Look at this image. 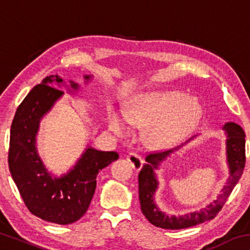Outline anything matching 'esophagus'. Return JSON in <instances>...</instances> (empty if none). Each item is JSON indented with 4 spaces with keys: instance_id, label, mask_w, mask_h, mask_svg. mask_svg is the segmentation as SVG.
Returning a JSON list of instances; mask_svg holds the SVG:
<instances>
[{
    "instance_id": "1",
    "label": "esophagus",
    "mask_w": 250,
    "mask_h": 250,
    "mask_svg": "<svg viewBox=\"0 0 250 250\" xmlns=\"http://www.w3.org/2000/svg\"><path fill=\"white\" fill-rule=\"evenodd\" d=\"M126 160L129 161L134 170H140L143 164V160L141 159V156L134 153V152H130V153L126 155Z\"/></svg>"
}]
</instances>
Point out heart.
<instances>
[{
    "label": "heart",
    "mask_w": 250,
    "mask_h": 250,
    "mask_svg": "<svg viewBox=\"0 0 250 250\" xmlns=\"http://www.w3.org/2000/svg\"><path fill=\"white\" fill-rule=\"evenodd\" d=\"M202 107L194 98L177 91L151 92L131 99L122 111L108 113V128L117 134H125L126 125L145 126L143 139L151 147L164 149L182 140L200 121Z\"/></svg>",
    "instance_id": "obj_1"
}]
</instances>
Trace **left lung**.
<instances>
[{
    "mask_svg": "<svg viewBox=\"0 0 250 250\" xmlns=\"http://www.w3.org/2000/svg\"><path fill=\"white\" fill-rule=\"evenodd\" d=\"M223 130L225 131L227 138L226 158L229 176L216 200L204 208L193 211V213L180 215V216H175V215L170 216L164 211L160 210L154 201L155 192L159 188V182L156 180L154 170H158L161 163H163L167 159V156H170L173 152L179 150L184 145L173 150L156 152V153L146 155V163L142 167L140 173H139V200H140L143 215L152 225L164 228V229H182V228L192 227L213 219L222 209L235 185L238 183L245 167V161H246V156H245V137L246 135H245L242 126L236 125L235 122H227L224 125ZM194 138L195 137L189 139L186 143L193 140Z\"/></svg>",
    "mask_w": 250,
    "mask_h": 250,
    "instance_id": "1",
    "label": "left lung"
}]
</instances>
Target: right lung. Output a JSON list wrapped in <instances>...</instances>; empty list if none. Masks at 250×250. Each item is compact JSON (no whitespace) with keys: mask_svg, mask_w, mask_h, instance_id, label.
<instances>
[{"mask_svg":"<svg viewBox=\"0 0 250 250\" xmlns=\"http://www.w3.org/2000/svg\"><path fill=\"white\" fill-rule=\"evenodd\" d=\"M88 83L92 78L84 75ZM73 90L77 83L69 82ZM58 75L43 79L28 92L16 110L11 125L8 167L25 205L33 215L46 222L68 225L83 216L94 196L100 170L119 158L115 151H99L88 146L75 166L62 176L48 172L37 152L36 135L43 117L64 91ZM68 90L70 92L71 89Z\"/></svg>","mask_w":250,"mask_h":250,"instance_id":"right-lung-1","label":"right lung"}]
</instances>
